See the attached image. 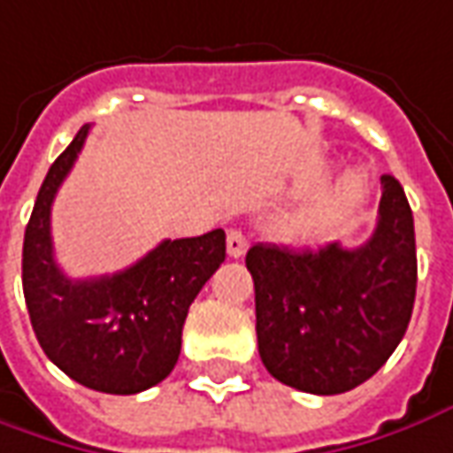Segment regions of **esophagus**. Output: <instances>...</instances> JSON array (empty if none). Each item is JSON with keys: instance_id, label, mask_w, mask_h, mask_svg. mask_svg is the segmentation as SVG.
Wrapping results in <instances>:
<instances>
[{"instance_id": "1", "label": "esophagus", "mask_w": 453, "mask_h": 453, "mask_svg": "<svg viewBox=\"0 0 453 453\" xmlns=\"http://www.w3.org/2000/svg\"><path fill=\"white\" fill-rule=\"evenodd\" d=\"M245 248H248L245 235H242L240 230H227V255H230V257H242V255H245Z\"/></svg>"}]
</instances>
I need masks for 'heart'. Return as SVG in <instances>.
Wrapping results in <instances>:
<instances>
[{
    "instance_id": "1",
    "label": "heart",
    "mask_w": 453,
    "mask_h": 453,
    "mask_svg": "<svg viewBox=\"0 0 453 453\" xmlns=\"http://www.w3.org/2000/svg\"><path fill=\"white\" fill-rule=\"evenodd\" d=\"M365 196V180L359 173L342 175L332 188L325 193H319L312 201L303 203L297 208H292L290 213H285L278 220L280 235L285 238H303V235H312L317 230L327 227L334 223L340 215H344L352 205L362 201Z\"/></svg>"
}]
</instances>
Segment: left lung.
I'll return each mask as SVG.
<instances>
[{
	"label": "left lung",
	"mask_w": 453,
	"mask_h": 453,
	"mask_svg": "<svg viewBox=\"0 0 453 453\" xmlns=\"http://www.w3.org/2000/svg\"><path fill=\"white\" fill-rule=\"evenodd\" d=\"M245 265L267 372L307 395L349 392L392 357L414 310L417 242L404 188L381 175L377 227L359 248L257 242Z\"/></svg>",
	"instance_id": "8db88e82"
}]
</instances>
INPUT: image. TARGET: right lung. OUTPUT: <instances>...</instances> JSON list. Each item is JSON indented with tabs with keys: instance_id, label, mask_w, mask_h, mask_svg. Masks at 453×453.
Returning a JSON list of instances; mask_svg holds the SVG:
<instances>
[{
	"instance_id": "obj_1",
	"label": "right lung",
	"mask_w": 453,
	"mask_h": 453,
	"mask_svg": "<svg viewBox=\"0 0 453 453\" xmlns=\"http://www.w3.org/2000/svg\"><path fill=\"white\" fill-rule=\"evenodd\" d=\"M86 136L88 126L39 188L21 252L24 300L44 355L64 374L104 395H138L175 367L188 307L226 260V233L163 240L121 273L66 278L54 260L51 203Z\"/></svg>"
}]
</instances>
